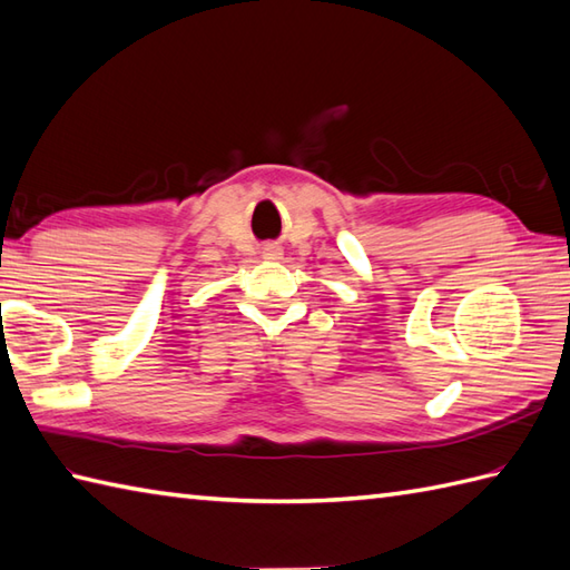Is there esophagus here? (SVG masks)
<instances>
[{"mask_svg": "<svg viewBox=\"0 0 570 570\" xmlns=\"http://www.w3.org/2000/svg\"><path fill=\"white\" fill-rule=\"evenodd\" d=\"M278 254H282V247H278V245H264L262 257L264 259H278Z\"/></svg>", "mask_w": 570, "mask_h": 570, "instance_id": "34e87169", "label": "esophagus"}]
</instances>
